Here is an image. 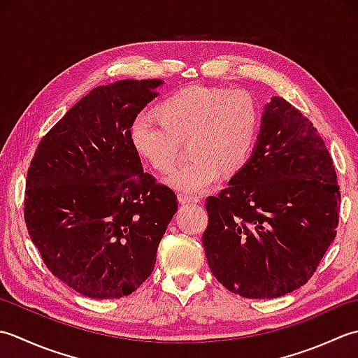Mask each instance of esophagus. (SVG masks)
I'll use <instances>...</instances> for the list:
<instances>
[{
    "mask_svg": "<svg viewBox=\"0 0 358 358\" xmlns=\"http://www.w3.org/2000/svg\"><path fill=\"white\" fill-rule=\"evenodd\" d=\"M178 199H179L180 203H196V202H199V198H193V196H188L185 193H179Z\"/></svg>",
    "mask_w": 358,
    "mask_h": 358,
    "instance_id": "1",
    "label": "esophagus"
}]
</instances>
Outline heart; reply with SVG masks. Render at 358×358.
<instances>
[{
  "label": "heart",
  "mask_w": 358,
  "mask_h": 358,
  "mask_svg": "<svg viewBox=\"0 0 358 358\" xmlns=\"http://www.w3.org/2000/svg\"><path fill=\"white\" fill-rule=\"evenodd\" d=\"M160 119L138 115L129 127L133 147L160 173H171L179 142L188 138L193 157L170 178V185L201 194L249 159L258 133V108L249 92L192 85L157 106Z\"/></svg>",
  "instance_id": "b5f03b06"
}]
</instances>
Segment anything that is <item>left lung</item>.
Here are the masks:
<instances>
[{
  "instance_id": "1",
  "label": "left lung",
  "mask_w": 358,
  "mask_h": 358,
  "mask_svg": "<svg viewBox=\"0 0 358 358\" xmlns=\"http://www.w3.org/2000/svg\"><path fill=\"white\" fill-rule=\"evenodd\" d=\"M210 271L245 298H278L310 280L337 235L340 187L323 138L282 97L261 115L250 159L206 203Z\"/></svg>"
}]
</instances>
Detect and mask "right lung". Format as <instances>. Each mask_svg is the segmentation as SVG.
Returning <instances> with one entry per match:
<instances>
[{"label": "right lung", "instance_id": "1", "mask_svg": "<svg viewBox=\"0 0 358 358\" xmlns=\"http://www.w3.org/2000/svg\"><path fill=\"white\" fill-rule=\"evenodd\" d=\"M162 83L94 87L41 138L27 170L29 236L52 275L87 298L133 294L178 211L176 194L143 171L129 137Z\"/></svg>", "mask_w": 358, "mask_h": 358}]
</instances>
